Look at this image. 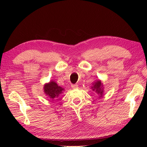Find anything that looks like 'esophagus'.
Returning a JSON list of instances; mask_svg holds the SVG:
<instances>
[{
  "label": "esophagus",
  "mask_w": 147,
  "mask_h": 147,
  "mask_svg": "<svg viewBox=\"0 0 147 147\" xmlns=\"http://www.w3.org/2000/svg\"><path fill=\"white\" fill-rule=\"evenodd\" d=\"M71 87L73 89H77V88H78V85H71Z\"/></svg>",
  "instance_id": "34e87169"
}]
</instances>
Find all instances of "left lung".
<instances>
[{"label": "left lung", "instance_id": "obj_1", "mask_svg": "<svg viewBox=\"0 0 147 147\" xmlns=\"http://www.w3.org/2000/svg\"><path fill=\"white\" fill-rule=\"evenodd\" d=\"M91 88L93 92H95L98 95V98H102L104 95V85L102 83L101 80H96L94 83H93Z\"/></svg>", "mask_w": 147, "mask_h": 147}]
</instances>
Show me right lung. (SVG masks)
I'll list each match as a JSON object with an SVG mask.
<instances>
[{
    "mask_svg": "<svg viewBox=\"0 0 147 147\" xmlns=\"http://www.w3.org/2000/svg\"><path fill=\"white\" fill-rule=\"evenodd\" d=\"M64 91V88L59 86L57 83L54 81L45 83L43 85V92L48 98L54 100L55 98H57L58 96L62 94Z\"/></svg>",
    "mask_w": 147,
    "mask_h": 147,
    "instance_id": "1",
    "label": "right lung"
}]
</instances>
